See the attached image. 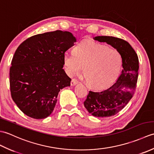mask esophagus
Wrapping results in <instances>:
<instances>
[{
  "instance_id": "1",
  "label": "esophagus",
  "mask_w": 154,
  "mask_h": 154,
  "mask_svg": "<svg viewBox=\"0 0 154 154\" xmlns=\"http://www.w3.org/2000/svg\"><path fill=\"white\" fill-rule=\"evenodd\" d=\"M78 83H79V81H78L77 79H73L71 80V86H74V85H76V84H77Z\"/></svg>"
}]
</instances>
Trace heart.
Wrapping results in <instances>:
<instances>
[{"instance_id": "b5f03b06", "label": "heart", "mask_w": 154, "mask_h": 154, "mask_svg": "<svg viewBox=\"0 0 154 154\" xmlns=\"http://www.w3.org/2000/svg\"><path fill=\"white\" fill-rule=\"evenodd\" d=\"M63 63L69 76L79 74L83 67L87 83L95 89H103L112 84L119 77L122 60L119 51L90 40L81 42L73 54L65 53Z\"/></svg>"}]
</instances>
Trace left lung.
I'll return each instance as SVG.
<instances>
[{"mask_svg":"<svg viewBox=\"0 0 154 154\" xmlns=\"http://www.w3.org/2000/svg\"><path fill=\"white\" fill-rule=\"evenodd\" d=\"M94 40L112 45L122 60L123 69L116 82L103 91H90L84 101L85 107L93 116L109 117L122 110L134 94L138 77V57L128 42L121 38L96 36Z\"/></svg>","mask_w":154,"mask_h":154,"instance_id":"obj_1","label":"left lung"}]
</instances>
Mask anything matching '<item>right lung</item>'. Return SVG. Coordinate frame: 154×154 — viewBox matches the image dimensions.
<instances>
[{
  "label": "right lung",
  "instance_id": "right-lung-1",
  "mask_svg": "<svg viewBox=\"0 0 154 154\" xmlns=\"http://www.w3.org/2000/svg\"><path fill=\"white\" fill-rule=\"evenodd\" d=\"M75 42L71 32L56 30L33 35L16 50L10 87L12 100L26 115L44 119L53 112L60 89L70 86L63 55Z\"/></svg>",
  "mask_w": 154,
  "mask_h": 154
}]
</instances>
